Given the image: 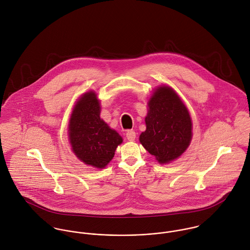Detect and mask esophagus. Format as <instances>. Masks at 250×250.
I'll use <instances>...</instances> for the list:
<instances>
[{
	"label": "esophagus",
	"instance_id": "34e87169",
	"mask_svg": "<svg viewBox=\"0 0 250 250\" xmlns=\"http://www.w3.org/2000/svg\"><path fill=\"white\" fill-rule=\"evenodd\" d=\"M126 138H127V140L130 141V142L135 141V140H136V132L133 131V130L127 131V133H126Z\"/></svg>",
	"mask_w": 250,
	"mask_h": 250
}]
</instances>
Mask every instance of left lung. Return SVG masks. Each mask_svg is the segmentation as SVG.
<instances>
[{"mask_svg":"<svg viewBox=\"0 0 250 250\" xmlns=\"http://www.w3.org/2000/svg\"><path fill=\"white\" fill-rule=\"evenodd\" d=\"M146 130L140 136L143 147L160 164L179 158L192 138L189 112L177 93L167 85L159 86L148 101Z\"/></svg>","mask_w":250,"mask_h":250,"instance_id":"left-lung-1","label":"left lung"}]
</instances>
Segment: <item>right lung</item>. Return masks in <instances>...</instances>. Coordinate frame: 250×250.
Instances as JSON below:
<instances>
[{
    "label": "right lung",
    "mask_w": 250,
    "mask_h": 250,
    "mask_svg": "<svg viewBox=\"0 0 250 250\" xmlns=\"http://www.w3.org/2000/svg\"><path fill=\"white\" fill-rule=\"evenodd\" d=\"M101 107L94 91L81 96L72 110L68 136L72 151L85 165L104 168L123 140L100 118Z\"/></svg>",
    "instance_id": "obj_1"
}]
</instances>
